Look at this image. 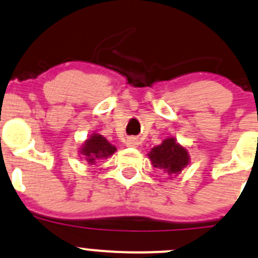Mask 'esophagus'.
I'll return each instance as SVG.
<instances>
[{
    "label": "esophagus",
    "mask_w": 258,
    "mask_h": 258,
    "mask_svg": "<svg viewBox=\"0 0 258 258\" xmlns=\"http://www.w3.org/2000/svg\"><path fill=\"white\" fill-rule=\"evenodd\" d=\"M138 144H139V143H138V140L133 137H130L125 140V145L129 148H137Z\"/></svg>",
    "instance_id": "1"
}]
</instances>
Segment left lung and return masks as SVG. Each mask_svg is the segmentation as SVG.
Wrapping results in <instances>:
<instances>
[{"instance_id": "left-lung-1", "label": "left lung", "mask_w": 258, "mask_h": 258, "mask_svg": "<svg viewBox=\"0 0 258 258\" xmlns=\"http://www.w3.org/2000/svg\"><path fill=\"white\" fill-rule=\"evenodd\" d=\"M148 156L155 168L161 169L170 176H176L190 163L187 149L179 144L175 138L164 139L161 144L149 151Z\"/></svg>"}]
</instances>
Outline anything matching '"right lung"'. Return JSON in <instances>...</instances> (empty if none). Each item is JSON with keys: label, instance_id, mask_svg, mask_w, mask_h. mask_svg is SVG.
<instances>
[{"label": "right lung", "instance_id": "obj_1", "mask_svg": "<svg viewBox=\"0 0 258 258\" xmlns=\"http://www.w3.org/2000/svg\"><path fill=\"white\" fill-rule=\"evenodd\" d=\"M115 151L116 148L113 144H110L103 135L94 133L82 144L79 153L83 155L87 163L90 165H94L99 160L109 158Z\"/></svg>", "mask_w": 258, "mask_h": 258}]
</instances>
